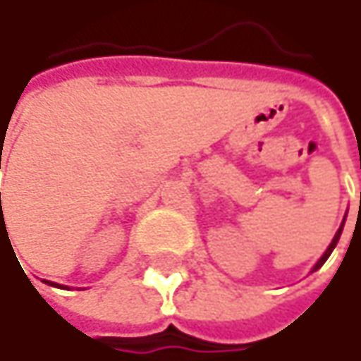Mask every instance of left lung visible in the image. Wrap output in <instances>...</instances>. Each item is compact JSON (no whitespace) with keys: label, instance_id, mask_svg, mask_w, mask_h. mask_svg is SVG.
<instances>
[{"label":"left lung","instance_id":"left-lung-1","mask_svg":"<svg viewBox=\"0 0 361 361\" xmlns=\"http://www.w3.org/2000/svg\"><path fill=\"white\" fill-rule=\"evenodd\" d=\"M341 230H343V224H341V228H339V230H337V234H335V238H333V243H331V245H329V248H326V250H324V255H322L321 259H319V263H317V265H314V269H319V267H322V263H324V261H326V259H329V255H331V252H333V248H335V245H337V243H339V236H341Z\"/></svg>","mask_w":361,"mask_h":361}]
</instances>
